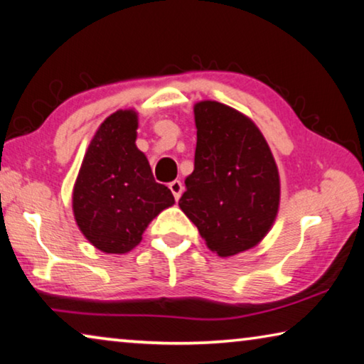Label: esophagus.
I'll use <instances>...</instances> for the list:
<instances>
[{
	"label": "esophagus",
	"instance_id": "1",
	"mask_svg": "<svg viewBox=\"0 0 364 364\" xmlns=\"http://www.w3.org/2000/svg\"><path fill=\"white\" fill-rule=\"evenodd\" d=\"M168 188H170V191L173 193V196H175L176 200L180 199L181 193H183V183H181V181H178V180L171 181L170 184H168Z\"/></svg>",
	"mask_w": 364,
	"mask_h": 364
}]
</instances>
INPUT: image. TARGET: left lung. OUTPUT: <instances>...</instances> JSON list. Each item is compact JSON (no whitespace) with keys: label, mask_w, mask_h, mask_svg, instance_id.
Listing matches in <instances>:
<instances>
[{"label":"left lung","mask_w":364,"mask_h":364,"mask_svg":"<svg viewBox=\"0 0 364 364\" xmlns=\"http://www.w3.org/2000/svg\"><path fill=\"white\" fill-rule=\"evenodd\" d=\"M194 170L180 208L210 250L232 257L257 245L278 214L279 176L258 127L215 101L194 106Z\"/></svg>","instance_id":"left-lung-1"}]
</instances>
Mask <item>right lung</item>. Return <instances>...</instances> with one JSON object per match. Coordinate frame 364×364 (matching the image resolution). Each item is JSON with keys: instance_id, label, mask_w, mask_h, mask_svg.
<instances>
[{"instance_id": "add662e5", "label": "right lung", "mask_w": 364, "mask_h": 364, "mask_svg": "<svg viewBox=\"0 0 364 364\" xmlns=\"http://www.w3.org/2000/svg\"><path fill=\"white\" fill-rule=\"evenodd\" d=\"M137 114L117 111L91 140L73 188L80 230L106 253H126L142 240L150 220L175 204L155 181L147 156L137 149Z\"/></svg>"}]
</instances>
